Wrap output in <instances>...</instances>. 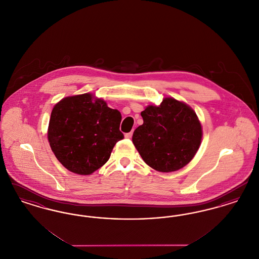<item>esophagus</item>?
<instances>
[{"instance_id":"1","label":"esophagus","mask_w":259,"mask_h":259,"mask_svg":"<svg viewBox=\"0 0 259 259\" xmlns=\"http://www.w3.org/2000/svg\"><path fill=\"white\" fill-rule=\"evenodd\" d=\"M132 135H133V132L126 133V134H125V138H126V139H131V138H132Z\"/></svg>"}]
</instances>
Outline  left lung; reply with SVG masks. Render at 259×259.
<instances>
[{"instance_id":"left-lung-1","label":"left lung","mask_w":259,"mask_h":259,"mask_svg":"<svg viewBox=\"0 0 259 259\" xmlns=\"http://www.w3.org/2000/svg\"><path fill=\"white\" fill-rule=\"evenodd\" d=\"M141 115L144 123L134 131L132 141L149 167L175 172L192 160L203 133L195 111L188 105L169 97L159 106H148Z\"/></svg>"}]
</instances>
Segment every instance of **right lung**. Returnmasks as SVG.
<instances>
[{"instance_id":"add662e5","label":"right lung","mask_w":259,"mask_h":259,"mask_svg":"<svg viewBox=\"0 0 259 259\" xmlns=\"http://www.w3.org/2000/svg\"><path fill=\"white\" fill-rule=\"evenodd\" d=\"M120 121L119 111L90 93L66 97L51 111L50 148L66 169L90 175L109 160L114 145L123 139Z\"/></svg>"}]
</instances>
